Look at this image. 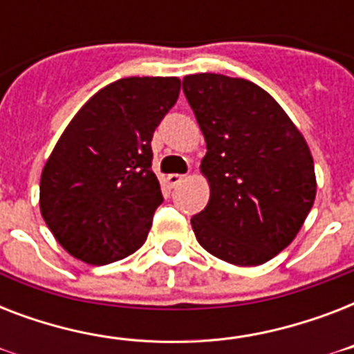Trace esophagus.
<instances>
[{
  "label": "esophagus",
  "mask_w": 354,
  "mask_h": 354,
  "mask_svg": "<svg viewBox=\"0 0 354 354\" xmlns=\"http://www.w3.org/2000/svg\"><path fill=\"white\" fill-rule=\"evenodd\" d=\"M183 180H185V176H183V174H169V176H167V183H169L171 187H176V185H180Z\"/></svg>",
  "instance_id": "1"
}]
</instances>
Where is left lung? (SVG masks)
I'll list each match as a JSON object with an SVG mask.
<instances>
[{
	"mask_svg": "<svg viewBox=\"0 0 354 354\" xmlns=\"http://www.w3.org/2000/svg\"><path fill=\"white\" fill-rule=\"evenodd\" d=\"M207 152L200 172L209 202L191 218L200 246L235 266L283 252L316 198L307 141L268 91L250 80L196 73L183 79Z\"/></svg>",
	"mask_w": 354,
	"mask_h": 354,
	"instance_id": "obj_1",
	"label": "left lung"
}]
</instances>
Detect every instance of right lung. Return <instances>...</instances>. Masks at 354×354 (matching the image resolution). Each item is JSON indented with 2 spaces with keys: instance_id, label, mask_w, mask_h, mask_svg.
Masks as SVG:
<instances>
[{
  "instance_id": "obj_1",
  "label": "right lung",
  "mask_w": 354,
  "mask_h": 354,
  "mask_svg": "<svg viewBox=\"0 0 354 354\" xmlns=\"http://www.w3.org/2000/svg\"><path fill=\"white\" fill-rule=\"evenodd\" d=\"M178 77H128L80 108L40 178V211L82 263L110 264L143 246L163 202L150 141L180 95Z\"/></svg>"
}]
</instances>
